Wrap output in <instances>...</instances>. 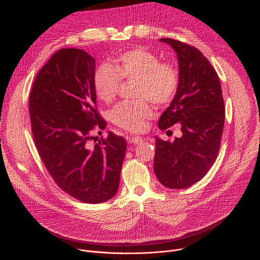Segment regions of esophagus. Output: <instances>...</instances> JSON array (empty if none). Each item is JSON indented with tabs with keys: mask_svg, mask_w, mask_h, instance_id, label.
<instances>
[{
	"mask_svg": "<svg viewBox=\"0 0 260 260\" xmlns=\"http://www.w3.org/2000/svg\"><path fill=\"white\" fill-rule=\"evenodd\" d=\"M129 142L131 144L138 145V144H141L143 142V137H141V136H132V137H129Z\"/></svg>",
	"mask_w": 260,
	"mask_h": 260,
	"instance_id": "1",
	"label": "esophagus"
}]
</instances>
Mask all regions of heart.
<instances>
[{
	"instance_id": "1",
	"label": "heart",
	"mask_w": 260,
	"mask_h": 260,
	"mask_svg": "<svg viewBox=\"0 0 260 260\" xmlns=\"http://www.w3.org/2000/svg\"><path fill=\"white\" fill-rule=\"evenodd\" d=\"M113 66L102 63L93 74V87L100 100L111 103L117 95L122 80L136 82L134 102H122L110 111L111 122L128 131L137 132L145 128L156 106L169 104L174 99L179 73L168 62H160L155 54L144 49H132L112 59Z\"/></svg>"
}]
</instances>
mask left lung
<instances>
[{
  "instance_id": "1",
  "label": "left lung",
  "mask_w": 260,
  "mask_h": 260,
  "mask_svg": "<svg viewBox=\"0 0 260 260\" xmlns=\"http://www.w3.org/2000/svg\"><path fill=\"white\" fill-rule=\"evenodd\" d=\"M177 53L179 85L158 122L160 130L179 124L182 136L166 142L156 136L154 172L174 189L188 187L207 174L216 159L225 122V105L217 74L197 48L160 38Z\"/></svg>"
}]
</instances>
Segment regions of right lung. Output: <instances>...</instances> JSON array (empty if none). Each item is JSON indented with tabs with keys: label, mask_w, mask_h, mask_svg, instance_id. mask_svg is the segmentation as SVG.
<instances>
[{
	"label": "right lung",
	"mask_w": 260,
	"mask_h": 260,
	"mask_svg": "<svg viewBox=\"0 0 260 260\" xmlns=\"http://www.w3.org/2000/svg\"><path fill=\"white\" fill-rule=\"evenodd\" d=\"M95 60L80 49H61L37 73L29 98L37 152L55 183L83 203L114 197L125 158V138L109 132L95 145L93 130L106 122L96 110Z\"/></svg>",
	"instance_id": "obj_1"
}]
</instances>
